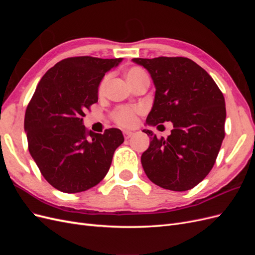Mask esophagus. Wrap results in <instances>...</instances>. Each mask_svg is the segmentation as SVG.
Instances as JSON below:
<instances>
[{
    "mask_svg": "<svg viewBox=\"0 0 255 255\" xmlns=\"http://www.w3.org/2000/svg\"><path fill=\"white\" fill-rule=\"evenodd\" d=\"M123 134H125L126 139H128V138L132 136L134 133L132 132V130H123Z\"/></svg>",
    "mask_w": 255,
    "mask_h": 255,
    "instance_id": "esophagus-1",
    "label": "esophagus"
}]
</instances>
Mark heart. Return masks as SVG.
Instances as JSON below:
<instances>
[{"label":"heart","mask_w":255,"mask_h":255,"mask_svg":"<svg viewBox=\"0 0 255 255\" xmlns=\"http://www.w3.org/2000/svg\"><path fill=\"white\" fill-rule=\"evenodd\" d=\"M110 76L106 75L103 78L99 85V94L102 95L105 91L106 84L109 82ZM127 79L129 83L130 86H134L135 84L139 83L140 81L144 79H149L148 74L143 70V69L139 67H132L128 69L127 72ZM141 113L140 109H132V107L128 106H120L116 110L113 114V118L116 123H118L119 126L122 127H133L137 123L138 120V115Z\"/></svg>","instance_id":"b5f03b06"}]
</instances>
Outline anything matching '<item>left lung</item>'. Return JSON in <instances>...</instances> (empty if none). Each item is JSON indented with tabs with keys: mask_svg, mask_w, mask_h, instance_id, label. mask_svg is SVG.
<instances>
[{
	"mask_svg": "<svg viewBox=\"0 0 255 255\" xmlns=\"http://www.w3.org/2000/svg\"><path fill=\"white\" fill-rule=\"evenodd\" d=\"M133 61L149 71L156 88L146 125L173 123L167 139L143 129L151 138L141 155L143 170L161 188H194L212 170L225 138L222 92L212 76L189 58L161 56Z\"/></svg>",
	"mask_w": 255,
	"mask_h": 255,
	"instance_id": "1",
	"label": "left lung"
}]
</instances>
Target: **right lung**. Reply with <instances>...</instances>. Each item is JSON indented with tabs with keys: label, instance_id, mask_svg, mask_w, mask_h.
Returning a JSON list of instances; mask_svg holds the SVG:
<instances>
[{
	"label": "right lung",
	"instance_id": "right-lung-1",
	"mask_svg": "<svg viewBox=\"0 0 255 255\" xmlns=\"http://www.w3.org/2000/svg\"><path fill=\"white\" fill-rule=\"evenodd\" d=\"M122 58L69 57L38 83L24 118L28 150L45 180L66 194L96 186L109 172L125 141L119 128L94 133L83 126L85 111L98 102L105 73Z\"/></svg>",
	"mask_w": 255,
	"mask_h": 255
}]
</instances>
